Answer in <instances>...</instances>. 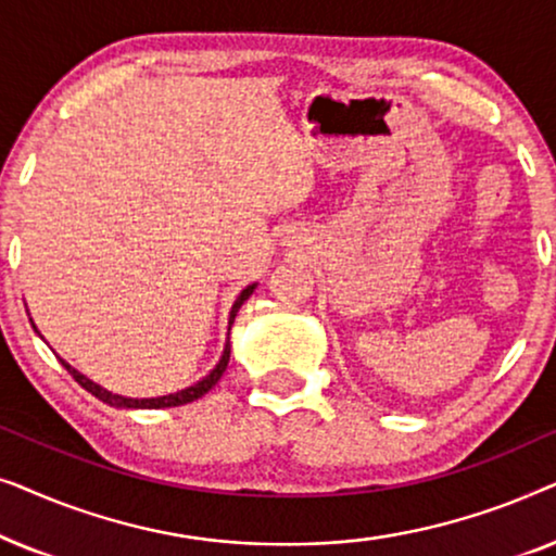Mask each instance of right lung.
Returning <instances> with one entry per match:
<instances>
[{"mask_svg":"<svg viewBox=\"0 0 556 556\" xmlns=\"http://www.w3.org/2000/svg\"><path fill=\"white\" fill-rule=\"evenodd\" d=\"M253 291H255V283H253V286H248L245 291H242V293L238 295V301L232 303V311H230V326H232V321H235V316H238V308L242 306V303H245V301L250 299V293H253ZM227 362H230V344H225L223 359L217 362V367L212 369L210 375L202 379V382H197V384H192V387H187V390H181V392H177V394H166V397H154V400H131V397H121V394H113V392H109V390H103L101 384L90 382V379H88V377H83L78 369H73L71 364L60 359V364H63V367H65L67 371H71L75 382H78V384L83 387V390H88L90 394H93V397H98L101 402H105V405H111V407H149V409H159V407H179V405H187V402L200 400L204 392H210L212 387L217 384V379L223 377V371L227 369Z\"/></svg>","mask_w":556,"mask_h":556,"instance_id":"obj_1","label":"right lung"}]
</instances>
